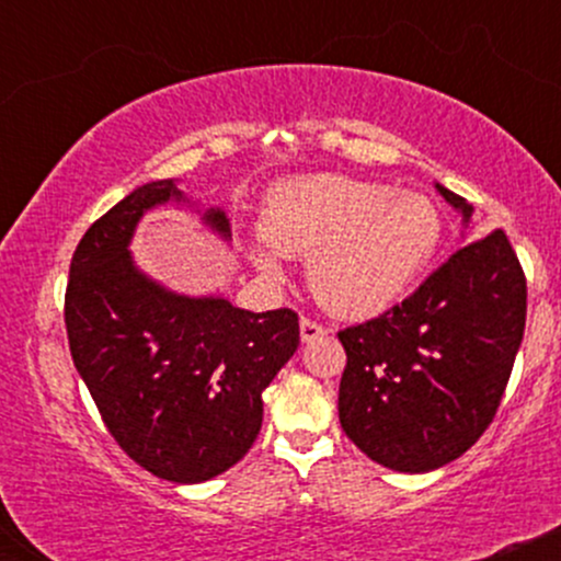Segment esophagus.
I'll use <instances>...</instances> for the list:
<instances>
[{"instance_id": "obj_1", "label": "esophagus", "mask_w": 561, "mask_h": 561, "mask_svg": "<svg viewBox=\"0 0 561 561\" xmlns=\"http://www.w3.org/2000/svg\"><path fill=\"white\" fill-rule=\"evenodd\" d=\"M321 334H327V330L319 324V321H313V319H308V317L300 319V337H302V343H313V340H319Z\"/></svg>"}]
</instances>
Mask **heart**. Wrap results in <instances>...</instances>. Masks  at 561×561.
I'll return each mask as SVG.
<instances>
[{
    "label": "heart",
    "mask_w": 561,
    "mask_h": 561,
    "mask_svg": "<svg viewBox=\"0 0 561 561\" xmlns=\"http://www.w3.org/2000/svg\"><path fill=\"white\" fill-rule=\"evenodd\" d=\"M253 261L282 274L279 255H308V285L327 311L369 319L388 311L433 266L443 218L433 199L347 173L274 184Z\"/></svg>",
    "instance_id": "obj_1"
}]
</instances>
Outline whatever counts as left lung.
I'll use <instances>...</instances> for the list:
<instances>
[{"instance_id":"obj_1","label":"left lung","mask_w":561,"mask_h":561,"mask_svg":"<svg viewBox=\"0 0 561 561\" xmlns=\"http://www.w3.org/2000/svg\"><path fill=\"white\" fill-rule=\"evenodd\" d=\"M469 224L474 208L435 184ZM527 282L501 229L456 250L382 317L337 332L340 424L377 465L430 472L493 422L525 334Z\"/></svg>"}]
</instances>
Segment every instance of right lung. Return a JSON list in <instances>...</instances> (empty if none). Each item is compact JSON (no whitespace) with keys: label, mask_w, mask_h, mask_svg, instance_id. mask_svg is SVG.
Masks as SVG:
<instances>
[{"label":"right lung","mask_w":561,"mask_h":561,"mask_svg":"<svg viewBox=\"0 0 561 561\" xmlns=\"http://www.w3.org/2000/svg\"><path fill=\"white\" fill-rule=\"evenodd\" d=\"M184 195L173 179L137 186L81 237L70 261L66 330L76 369L107 433L169 482H203L248 454L263 390L298 351V313H253L227 298H186L134 266L139 218ZM203 221L229 240V218Z\"/></svg>","instance_id":"right-lung-1"}]
</instances>
